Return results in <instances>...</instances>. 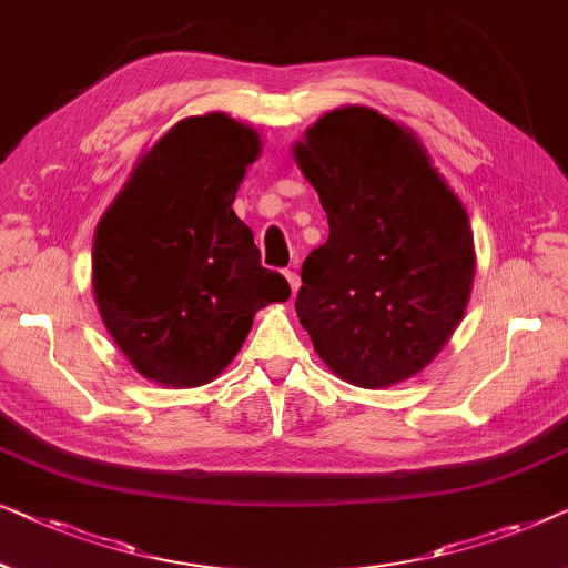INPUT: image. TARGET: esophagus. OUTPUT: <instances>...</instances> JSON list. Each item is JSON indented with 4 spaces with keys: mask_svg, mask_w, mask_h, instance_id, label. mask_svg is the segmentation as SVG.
Instances as JSON below:
<instances>
[{
    "mask_svg": "<svg viewBox=\"0 0 568 568\" xmlns=\"http://www.w3.org/2000/svg\"><path fill=\"white\" fill-rule=\"evenodd\" d=\"M285 277H287V283H291V291L298 293V285H301L298 273H295V270H285Z\"/></svg>",
    "mask_w": 568,
    "mask_h": 568,
    "instance_id": "obj_1",
    "label": "esophagus"
}]
</instances>
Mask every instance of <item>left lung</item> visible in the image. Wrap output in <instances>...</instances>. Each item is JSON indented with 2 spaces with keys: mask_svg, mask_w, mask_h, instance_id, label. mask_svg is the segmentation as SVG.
Instances as JSON below:
<instances>
[{
  "mask_svg": "<svg viewBox=\"0 0 568 568\" xmlns=\"http://www.w3.org/2000/svg\"><path fill=\"white\" fill-rule=\"evenodd\" d=\"M293 156L329 221L301 270L303 329L353 386L412 378L466 311L476 267L466 207L414 133L371 108L326 113Z\"/></svg>",
  "mask_w": 568,
  "mask_h": 568,
  "instance_id": "left-lung-1",
  "label": "left lung"
}]
</instances>
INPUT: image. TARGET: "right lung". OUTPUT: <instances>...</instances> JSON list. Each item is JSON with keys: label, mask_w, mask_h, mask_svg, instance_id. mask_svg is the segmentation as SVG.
<instances>
[{"label": "right lung", "mask_w": 568, "mask_h": 568, "mask_svg": "<svg viewBox=\"0 0 568 568\" xmlns=\"http://www.w3.org/2000/svg\"><path fill=\"white\" fill-rule=\"evenodd\" d=\"M257 154L254 128L223 113L185 118L135 164L102 215L94 301L143 378L203 386L234 361L254 314L291 298L231 207Z\"/></svg>", "instance_id": "right-lung-1"}]
</instances>
